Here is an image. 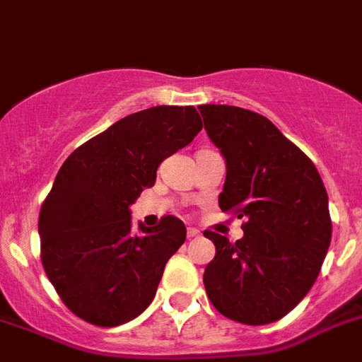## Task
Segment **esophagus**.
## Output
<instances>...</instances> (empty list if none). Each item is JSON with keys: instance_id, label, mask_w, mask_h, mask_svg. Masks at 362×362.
<instances>
[{"instance_id": "1", "label": "esophagus", "mask_w": 362, "mask_h": 362, "mask_svg": "<svg viewBox=\"0 0 362 362\" xmlns=\"http://www.w3.org/2000/svg\"><path fill=\"white\" fill-rule=\"evenodd\" d=\"M197 237H200V231L197 228H187V238H197Z\"/></svg>"}]
</instances>
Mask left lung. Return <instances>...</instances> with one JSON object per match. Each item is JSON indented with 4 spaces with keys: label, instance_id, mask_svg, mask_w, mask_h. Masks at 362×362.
Returning a JSON list of instances; mask_svg holds the SVG:
<instances>
[{
    "label": "left lung",
    "instance_id": "1",
    "mask_svg": "<svg viewBox=\"0 0 362 362\" xmlns=\"http://www.w3.org/2000/svg\"><path fill=\"white\" fill-rule=\"evenodd\" d=\"M207 136L226 160L222 211L246 216L244 237L206 231L216 255L204 286L213 306L242 325L282 319L315 282L332 240L328 193L313 162L262 115L202 105Z\"/></svg>",
    "mask_w": 362,
    "mask_h": 362
}]
</instances>
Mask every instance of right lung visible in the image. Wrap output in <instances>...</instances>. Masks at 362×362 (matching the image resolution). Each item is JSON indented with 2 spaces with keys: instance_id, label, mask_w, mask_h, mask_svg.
Wrapping results in <instances>:
<instances>
[{
  "instance_id": "right-lung-1",
  "label": "right lung",
  "mask_w": 362,
  "mask_h": 362,
  "mask_svg": "<svg viewBox=\"0 0 362 362\" xmlns=\"http://www.w3.org/2000/svg\"><path fill=\"white\" fill-rule=\"evenodd\" d=\"M202 120L193 105L129 115L71 153L40 211L42 262L65 306L111 328L153 303L163 268L185 240V226L163 216L131 224V206L153 187L156 169L193 142Z\"/></svg>"
}]
</instances>
